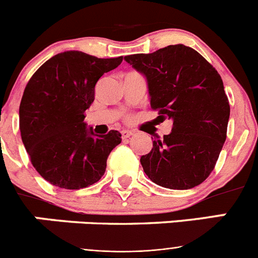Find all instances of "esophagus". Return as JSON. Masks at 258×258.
<instances>
[{"label":"esophagus","mask_w":258,"mask_h":258,"mask_svg":"<svg viewBox=\"0 0 258 258\" xmlns=\"http://www.w3.org/2000/svg\"><path fill=\"white\" fill-rule=\"evenodd\" d=\"M121 136H122V140H126V138H129L131 136H133V132L124 129V131H121Z\"/></svg>","instance_id":"esophagus-1"}]
</instances>
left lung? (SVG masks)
I'll list each match as a JSON object with an SVG mask.
<instances>
[{
	"label": "left lung",
	"mask_w": 258,
	"mask_h": 258,
	"mask_svg": "<svg viewBox=\"0 0 258 258\" xmlns=\"http://www.w3.org/2000/svg\"><path fill=\"white\" fill-rule=\"evenodd\" d=\"M147 81L150 104L161 121H173L164 140L141 156L154 183L187 190L206 181L226 141L230 104L216 68L197 50L169 45L151 54L125 56Z\"/></svg>",
	"instance_id": "left-lung-1"
}]
</instances>
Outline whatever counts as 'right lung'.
I'll return each mask as SVG.
<instances>
[{"label": "right lung", "mask_w": 258, "mask_h": 258, "mask_svg": "<svg viewBox=\"0 0 258 258\" xmlns=\"http://www.w3.org/2000/svg\"><path fill=\"white\" fill-rule=\"evenodd\" d=\"M121 61L70 50L45 61L27 84L19 107L23 145L54 186L80 190L98 182L109 152L121 143L117 131L98 136L84 121L98 80Z\"/></svg>", "instance_id": "1"}]
</instances>
